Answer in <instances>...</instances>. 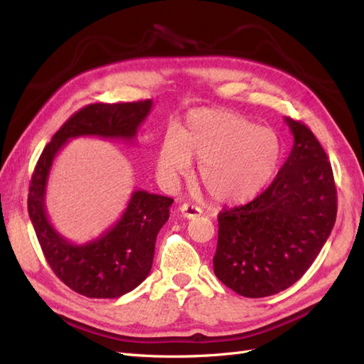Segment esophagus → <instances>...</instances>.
<instances>
[{
  "mask_svg": "<svg viewBox=\"0 0 364 364\" xmlns=\"http://www.w3.org/2000/svg\"><path fill=\"white\" fill-rule=\"evenodd\" d=\"M178 211H180V214L184 219H194V218H197V215L202 214V210H200V208H197L194 205H189V203L181 205L180 208H178Z\"/></svg>",
  "mask_w": 364,
  "mask_h": 364,
  "instance_id": "obj_1",
  "label": "esophagus"
}]
</instances>
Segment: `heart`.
I'll return each mask as SVG.
<instances>
[{"mask_svg": "<svg viewBox=\"0 0 364 364\" xmlns=\"http://www.w3.org/2000/svg\"><path fill=\"white\" fill-rule=\"evenodd\" d=\"M282 142L269 128L223 109H196L178 133L158 145L159 181L173 189L198 161V178L220 203H244L272 181L282 161Z\"/></svg>", "mask_w": 364, "mask_h": 364, "instance_id": "1", "label": "heart"}]
</instances>
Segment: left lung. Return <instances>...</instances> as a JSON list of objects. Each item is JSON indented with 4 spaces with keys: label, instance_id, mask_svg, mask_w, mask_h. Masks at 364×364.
Listing matches in <instances>:
<instances>
[{
    "label": "left lung",
    "instance_id": "obj_1",
    "mask_svg": "<svg viewBox=\"0 0 364 364\" xmlns=\"http://www.w3.org/2000/svg\"><path fill=\"white\" fill-rule=\"evenodd\" d=\"M294 136L288 159L250 203L219 214L214 274L239 296L288 289L306 272L331 233L338 198L327 153L304 123L284 117Z\"/></svg>",
    "mask_w": 364,
    "mask_h": 364
}]
</instances>
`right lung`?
I'll list each match as a JSON object with an SVG mask.
<instances>
[{
    "label": "right lung",
    "instance_id": "right-lung-1",
    "mask_svg": "<svg viewBox=\"0 0 364 364\" xmlns=\"http://www.w3.org/2000/svg\"><path fill=\"white\" fill-rule=\"evenodd\" d=\"M151 106V100H145L82 107L53 136L31 178L28 211L38 244L59 280L81 296L115 299L133 291L149 277L156 236L168 220L173 198L134 191L115 225L94 241L73 244L54 230L46 215L45 194L53 161L65 142L75 137L133 141Z\"/></svg>",
    "mask_w": 364,
    "mask_h": 364
}]
</instances>
